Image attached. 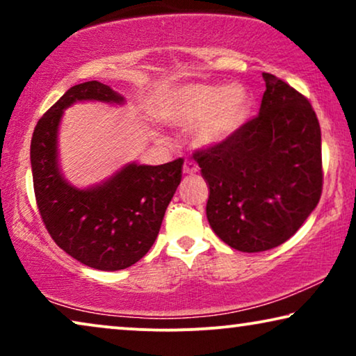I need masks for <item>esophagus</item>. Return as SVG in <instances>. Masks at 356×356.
Returning <instances> with one entry per match:
<instances>
[{"instance_id":"34e87169","label":"esophagus","mask_w":356,"mask_h":356,"mask_svg":"<svg viewBox=\"0 0 356 356\" xmlns=\"http://www.w3.org/2000/svg\"><path fill=\"white\" fill-rule=\"evenodd\" d=\"M199 170L197 163L193 162V160H184V165H183V173L184 175H194Z\"/></svg>"}]
</instances>
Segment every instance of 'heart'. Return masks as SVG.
<instances>
[{"mask_svg":"<svg viewBox=\"0 0 356 356\" xmlns=\"http://www.w3.org/2000/svg\"><path fill=\"white\" fill-rule=\"evenodd\" d=\"M251 95L241 86L186 84L165 97L159 116L172 124H191L194 143L216 147L241 129L251 115Z\"/></svg>","mask_w":356,"mask_h":356,"instance_id":"heart-1","label":"heart"}]
</instances>
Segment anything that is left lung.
Instances as JSON below:
<instances>
[{
    "instance_id": "8db88e82",
    "label": "left lung",
    "mask_w": 356,
    "mask_h": 356,
    "mask_svg": "<svg viewBox=\"0 0 356 356\" xmlns=\"http://www.w3.org/2000/svg\"><path fill=\"white\" fill-rule=\"evenodd\" d=\"M259 115L193 157L209 183L207 220L223 243L259 252L293 236L323 193L321 128L309 100L262 72Z\"/></svg>"
}]
</instances>
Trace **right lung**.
<instances>
[{
  "instance_id": "obj_1",
  "label": "right lung",
  "mask_w": 356,
  "mask_h": 356,
  "mask_svg": "<svg viewBox=\"0 0 356 356\" xmlns=\"http://www.w3.org/2000/svg\"><path fill=\"white\" fill-rule=\"evenodd\" d=\"M81 100L123 104L97 81L72 86L38 120L31 143L33 193L53 241L82 264L120 270L147 254L177 191L183 159L157 165L129 163L105 183L77 189L58 167V126L63 110Z\"/></svg>"
}]
</instances>
